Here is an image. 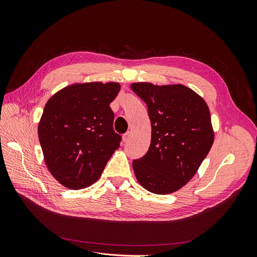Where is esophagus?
Instances as JSON below:
<instances>
[{
	"label": "esophagus",
	"instance_id": "1",
	"mask_svg": "<svg viewBox=\"0 0 257 257\" xmlns=\"http://www.w3.org/2000/svg\"><path fill=\"white\" fill-rule=\"evenodd\" d=\"M131 136H132L131 132H127L126 134H124V135H123V142H124V143H127V142L130 141V139H131Z\"/></svg>",
	"mask_w": 257,
	"mask_h": 257
}]
</instances>
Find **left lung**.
Here are the masks:
<instances>
[{"label": "left lung", "instance_id": "obj_1", "mask_svg": "<svg viewBox=\"0 0 257 257\" xmlns=\"http://www.w3.org/2000/svg\"><path fill=\"white\" fill-rule=\"evenodd\" d=\"M131 88L148 107L151 143L133 161L137 181L154 194L180 190L196 174L214 141L208 105L183 84L135 82Z\"/></svg>", "mask_w": 257, "mask_h": 257}]
</instances>
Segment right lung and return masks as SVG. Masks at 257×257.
I'll use <instances>...</instances> for the list:
<instances>
[{
  "label": "right lung",
  "mask_w": 257,
  "mask_h": 257,
  "mask_svg": "<svg viewBox=\"0 0 257 257\" xmlns=\"http://www.w3.org/2000/svg\"><path fill=\"white\" fill-rule=\"evenodd\" d=\"M118 82L74 83L46 103L38 138L50 174L65 188L80 190L95 183L118 149L110 103Z\"/></svg>",
  "instance_id": "1"
}]
</instances>
